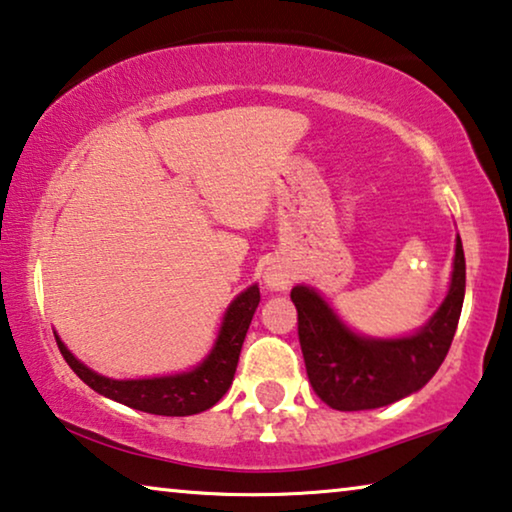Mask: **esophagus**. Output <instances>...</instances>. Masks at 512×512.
I'll list each match as a JSON object with an SVG mask.
<instances>
[{
  "label": "esophagus",
  "mask_w": 512,
  "mask_h": 512,
  "mask_svg": "<svg viewBox=\"0 0 512 512\" xmlns=\"http://www.w3.org/2000/svg\"><path fill=\"white\" fill-rule=\"evenodd\" d=\"M292 280H294V271H292L290 264H285V262H271L269 266H266V271H264V283H266V287H269V290H273V292H285L287 287L292 285Z\"/></svg>",
  "instance_id": "obj_1"
}]
</instances>
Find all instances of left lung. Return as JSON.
Instances as JSON below:
<instances>
[{"instance_id": "1", "label": "left lung", "mask_w": 512, "mask_h": 512, "mask_svg": "<svg viewBox=\"0 0 512 512\" xmlns=\"http://www.w3.org/2000/svg\"><path fill=\"white\" fill-rule=\"evenodd\" d=\"M464 287L466 262L459 236L448 297L413 336H359L338 320L318 292L306 285L294 287L290 297L299 315V343L315 394L336 410H371L422 390L455 338Z\"/></svg>"}]
</instances>
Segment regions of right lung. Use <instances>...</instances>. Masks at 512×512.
<instances>
[{
	"mask_svg": "<svg viewBox=\"0 0 512 512\" xmlns=\"http://www.w3.org/2000/svg\"><path fill=\"white\" fill-rule=\"evenodd\" d=\"M259 304V287L250 285L246 292H241L232 304H229L225 318H222L220 334L215 338L213 350L201 362L197 369L176 376L162 378H141V380H113L99 376L88 369L83 362L71 355L67 345L55 334L57 348L62 357L74 369L78 378L92 390L109 397L118 403H125L129 408L143 410L153 415H197L201 410L215 406L232 385L236 364H239L241 345L246 341L250 320H253L255 308Z\"/></svg>",
	"mask_w": 512,
	"mask_h": 512,
	"instance_id": "obj_1",
	"label": "right lung"
}]
</instances>
